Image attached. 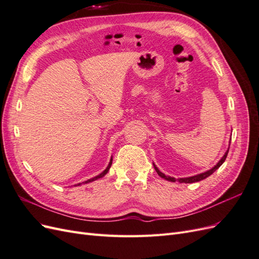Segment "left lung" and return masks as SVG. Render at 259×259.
Returning a JSON list of instances; mask_svg holds the SVG:
<instances>
[{"label":"left lung","instance_id":"8db88e82","mask_svg":"<svg viewBox=\"0 0 259 259\" xmlns=\"http://www.w3.org/2000/svg\"><path fill=\"white\" fill-rule=\"evenodd\" d=\"M228 152H229V149H228V150L226 151V153L224 154V156H223V158L221 159V161H219V162L216 164V165H215L213 168H210V169H208V170L204 171V173H201V174H198V175H195V176H191V177H186V178H179V179H175L174 177H169V176H166L165 174H163L162 171H160V169H159L158 167H156V166L154 165V163H153V166H154V169L156 170V173H158V175H159L160 177L164 178V179L168 180V182H173V183H175L176 180H178L179 183H185V184L197 183V182H200V180H203V179H205L206 177L210 176L211 174L214 173V171H215L217 168L221 167V166H222V164L225 162V160H226V158H227V155H228Z\"/></svg>","mask_w":259,"mask_h":259}]
</instances>
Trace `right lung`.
I'll return each mask as SVG.
<instances>
[{
	"mask_svg": "<svg viewBox=\"0 0 259 259\" xmlns=\"http://www.w3.org/2000/svg\"><path fill=\"white\" fill-rule=\"evenodd\" d=\"M111 164H112V159L110 160V162H109V164H108V166H107V168L103 171V173H100L99 175H97L96 177H94V178H91V179H89V180H86V182H84L83 184H89V183H91V182H94V180H96V179H98V178H101V177H104L107 173H108V170H109V168L111 167ZM81 184H77V185H75V186H80Z\"/></svg>",
	"mask_w": 259,
	"mask_h": 259,
	"instance_id": "1",
	"label": "right lung"
}]
</instances>
